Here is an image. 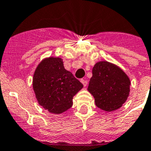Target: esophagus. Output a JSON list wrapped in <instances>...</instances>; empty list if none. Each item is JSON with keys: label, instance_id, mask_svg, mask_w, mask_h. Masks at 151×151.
<instances>
[{"label": "esophagus", "instance_id": "34e87169", "mask_svg": "<svg viewBox=\"0 0 151 151\" xmlns=\"http://www.w3.org/2000/svg\"><path fill=\"white\" fill-rule=\"evenodd\" d=\"M81 83H83V85L84 86H86V85H87V83H88V82H87V81H86V80H84V79H81Z\"/></svg>", "mask_w": 151, "mask_h": 151}]
</instances>
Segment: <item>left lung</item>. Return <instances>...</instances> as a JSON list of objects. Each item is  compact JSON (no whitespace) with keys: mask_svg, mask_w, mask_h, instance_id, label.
<instances>
[{"mask_svg":"<svg viewBox=\"0 0 151 151\" xmlns=\"http://www.w3.org/2000/svg\"><path fill=\"white\" fill-rule=\"evenodd\" d=\"M88 91L93 96L96 106L112 112L122 106L130 92V79L117 65L99 61L94 65Z\"/></svg>","mask_w":151,"mask_h":151,"instance_id":"obj_1","label":"left lung"}]
</instances>
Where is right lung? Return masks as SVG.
<instances>
[{
	"mask_svg": "<svg viewBox=\"0 0 151 151\" xmlns=\"http://www.w3.org/2000/svg\"><path fill=\"white\" fill-rule=\"evenodd\" d=\"M83 85L64 67L61 58H45L33 74L32 87L38 103L54 114L65 112L73 105V97Z\"/></svg>",
	"mask_w": 151,
	"mask_h": 151,
	"instance_id": "1",
	"label": "right lung"
}]
</instances>
